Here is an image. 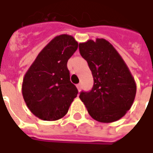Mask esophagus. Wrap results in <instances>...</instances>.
I'll return each instance as SVG.
<instances>
[{
	"label": "esophagus",
	"mask_w": 153,
	"mask_h": 153,
	"mask_svg": "<svg viewBox=\"0 0 153 153\" xmlns=\"http://www.w3.org/2000/svg\"><path fill=\"white\" fill-rule=\"evenodd\" d=\"M76 88H77V89L79 90V91H81V84H77L76 85Z\"/></svg>",
	"instance_id": "esophagus-1"
}]
</instances>
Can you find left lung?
Here are the masks:
<instances>
[{
    "mask_svg": "<svg viewBox=\"0 0 153 153\" xmlns=\"http://www.w3.org/2000/svg\"><path fill=\"white\" fill-rule=\"evenodd\" d=\"M94 77L90 91L81 92L80 98L89 115L101 123L119 120L131 107L136 85L119 52L104 39L88 40L79 44Z\"/></svg>",
    "mask_w": 153,
    "mask_h": 153,
    "instance_id": "obj_1",
    "label": "left lung"
}]
</instances>
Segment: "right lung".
Here are the masks:
<instances>
[{
    "instance_id": "obj_1",
    "label": "right lung",
    "mask_w": 153,
    "mask_h": 153,
    "mask_svg": "<svg viewBox=\"0 0 153 153\" xmlns=\"http://www.w3.org/2000/svg\"><path fill=\"white\" fill-rule=\"evenodd\" d=\"M77 48L78 42L71 35L56 36L40 51L26 72L22 96L29 110L39 119H61L77 96L67 67L68 60Z\"/></svg>"
}]
</instances>
